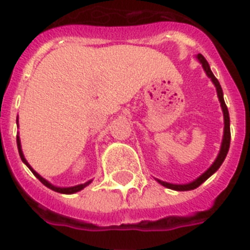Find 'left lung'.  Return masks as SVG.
I'll list each match as a JSON object with an SVG mask.
<instances>
[{
  "label": "left lung",
  "instance_id": "8db88e82",
  "mask_svg": "<svg viewBox=\"0 0 250 250\" xmlns=\"http://www.w3.org/2000/svg\"><path fill=\"white\" fill-rule=\"evenodd\" d=\"M197 60L201 62L202 67L205 70L206 75L209 76L211 82L214 83L215 88H217V93H218V98H219V102H221V106H222V110H223V117H225V133H223V140H222V146H221V150H219V154H218L217 160L214 161V164L208 168V170L201 175V176H198L196 180H193L192 183H188V184H171V183H166V182H162V180H158V182L162 184L164 187L166 188H170V189H174V190H190V189H194V188H197L202 184V183L205 182L206 179L210 178L211 175L215 172V171L221 167V165L223 164V161H225L226 156H227V153H229V141H231V131H229V109H227V106L225 104V98H223V90H222V86L218 82V79L214 76V74L211 72L210 70V66L208 63V61L204 58L202 54H198L197 56Z\"/></svg>",
  "mask_w": 250,
  "mask_h": 250
}]
</instances>
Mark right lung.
I'll return each instance as SVG.
<instances>
[{"mask_svg":"<svg viewBox=\"0 0 250 250\" xmlns=\"http://www.w3.org/2000/svg\"><path fill=\"white\" fill-rule=\"evenodd\" d=\"M17 145H18V150H19V156H21V161H23V162H24V164L27 165V166H28V168H29V170H31V171H32L33 175H35V176H36V178L39 179V180H40V182L42 183V184H44L45 187H48V188H50V189L56 190V192H60V193L71 194V193H75V192H79V190H82V189H83V188H85V187L88 186V184H89L90 182H92V180H89V182L84 183V184H79V186H75V187H68V188H61V187H54V186H52V184H50V183H49L48 180H45L44 178H41L40 175L37 174L36 171L33 170L32 167L29 166L28 162H27V161H25L24 156H23V152H21V140H19V136H17Z\"/></svg>","mask_w":250,"mask_h":250,"instance_id":"obj_1","label":"right lung"}]
</instances>
